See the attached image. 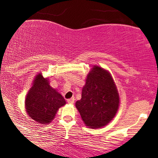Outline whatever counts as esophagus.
Segmentation results:
<instances>
[{
	"label": "esophagus",
	"mask_w": 158,
	"mask_h": 158,
	"mask_svg": "<svg viewBox=\"0 0 158 158\" xmlns=\"http://www.w3.org/2000/svg\"><path fill=\"white\" fill-rule=\"evenodd\" d=\"M68 103H70V104H73V103H74V101H75V98H70V99H68Z\"/></svg>",
	"instance_id": "obj_1"
}]
</instances>
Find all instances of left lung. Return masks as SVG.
Returning a JSON list of instances; mask_svg holds the SVG:
<instances>
[{
    "label": "left lung",
    "mask_w": 158,
    "mask_h": 158,
    "mask_svg": "<svg viewBox=\"0 0 158 158\" xmlns=\"http://www.w3.org/2000/svg\"><path fill=\"white\" fill-rule=\"evenodd\" d=\"M120 98L117 87L109 70L94 65L85 79L81 100L75 102L86 127L99 129L116 116Z\"/></svg>",
    "instance_id": "1"
}]
</instances>
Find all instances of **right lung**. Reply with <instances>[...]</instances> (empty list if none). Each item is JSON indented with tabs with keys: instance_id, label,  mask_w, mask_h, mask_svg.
<instances>
[{
	"instance_id": "right-lung-1",
	"label": "right lung",
	"mask_w": 158,
	"mask_h": 158,
	"mask_svg": "<svg viewBox=\"0 0 158 158\" xmlns=\"http://www.w3.org/2000/svg\"><path fill=\"white\" fill-rule=\"evenodd\" d=\"M49 77L42 73L34 77L25 99V109L30 118L42 124H49L60 107L66 104L63 96L49 85Z\"/></svg>"
}]
</instances>
